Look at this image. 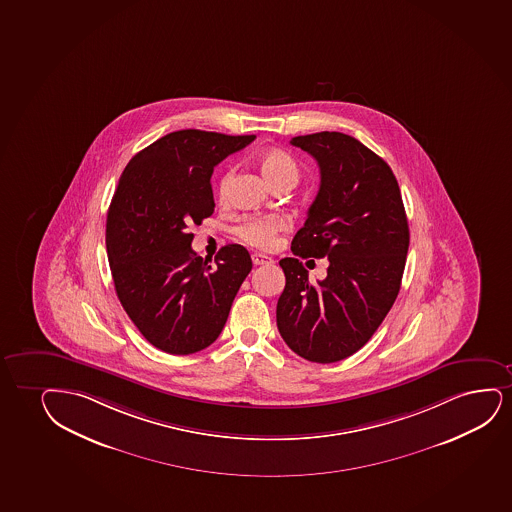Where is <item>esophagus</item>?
<instances>
[{
  "label": "esophagus",
  "instance_id": "obj_1",
  "mask_svg": "<svg viewBox=\"0 0 512 512\" xmlns=\"http://www.w3.org/2000/svg\"><path fill=\"white\" fill-rule=\"evenodd\" d=\"M251 258H253V263L256 266L272 265L273 263V259L268 258V256H265V254L254 253Z\"/></svg>",
  "mask_w": 512,
  "mask_h": 512
}]
</instances>
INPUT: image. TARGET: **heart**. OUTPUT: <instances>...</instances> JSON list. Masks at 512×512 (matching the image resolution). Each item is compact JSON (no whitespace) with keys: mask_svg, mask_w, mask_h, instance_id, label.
Listing matches in <instances>:
<instances>
[{"mask_svg":"<svg viewBox=\"0 0 512 512\" xmlns=\"http://www.w3.org/2000/svg\"><path fill=\"white\" fill-rule=\"evenodd\" d=\"M259 168L266 180L273 187L291 185L294 187L299 180V166L296 159L282 149H268L258 157ZM232 180V169H228L220 180V195L227 192L228 183ZM285 221L280 216H253L242 221L235 227V235L247 246L258 249H270L275 244L280 232H284Z\"/></svg>","mask_w":512,"mask_h":512,"instance_id":"b5f03b06","label":"heart"}]
</instances>
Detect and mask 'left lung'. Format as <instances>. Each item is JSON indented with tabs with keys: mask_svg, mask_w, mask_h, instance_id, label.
Returning <instances> with one entry per match:
<instances>
[{
	"mask_svg": "<svg viewBox=\"0 0 512 512\" xmlns=\"http://www.w3.org/2000/svg\"><path fill=\"white\" fill-rule=\"evenodd\" d=\"M291 143L320 168V188L292 253L327 257L330 268L313 286L297 258L280 259L277 327L305 360L339 362L369 341L395 303L410 242L407 214L391 168L353 136L322 131Z\"/></svg>",
	"mask_w": 512,
	"mask_h": 512,
	"instance_id": "left-lung-1",
	"label": "left lung"
}]
</instances>
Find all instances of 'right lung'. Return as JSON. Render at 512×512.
I'll use <instances>...</instances> for the list:
<instances>
[{
  "label": "right lung",
  "mask_w": 512,
  "mask_h": 512,
  "mask_svg": "<svg viewBox=\"0 0 512 512\" xmlns=\"http://www.w3.org/2000/svg\"><path fill=\"white\" fill-rule=\"evenodd\" d=\"M256 136L182 130L140 150L110 202L105 244L116 294L136 329L169 355L213 344L253 261L239 244L221 247L214 266L192 251L214 211V166Z\"/></svg>",
  "instance_id": "right-lung-1"
}]
</instances>
